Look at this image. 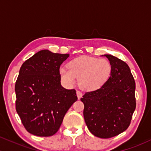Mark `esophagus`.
Listing matches in <instances>:
<instances>
[{"label":"esophagus","mask_w":151,"mask_h":151,"mask_svg":"<svg viewBox=\"0 0 151 151\" xmlns=\"http://www.w3.org/2000/svg\"><path fill=\"white\" fill-rule=\"evenodd\" d=\"M77 96L78 99H80L81 98V96H82V93H81V91H77Z\"/></svg>","instance_id":"1"}]
</instances>
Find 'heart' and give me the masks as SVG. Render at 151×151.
Segmentation results:
<instances>
[{
	"mask_svg": "<svg viewBox=\"0 0 151 151\" xmlns=\"http://www.w3.org/2000/svg\"><path fill=\"white\" fill-rule=\"evenodd\" d=\"M67 67L59 70L61 80L68 86L75 84L77 79L81 89L94 91L106 84L112 73V66L109 60L92 57L82 56L73 59Z\"/></svg>",
	"mask_w": 151,
	"mask_h": 151,
	"instance_id": "obj_1",
	"label": "heart"
}]
</instances>
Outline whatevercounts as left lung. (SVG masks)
Segmentation results:
<instances>
[{"instance_id": "left-lung-1", "label": "left lung", "mask_w": 151, "mask_h": 151, "mask_svg": "<svg viewBox=\"0 0 151 151\" xmlns=\"http://www.w3.org/2000/svg\"><path fill=\"white\" fill-rule=\"evenodd\" d=\"M111 64L112 73L101 89L84 93V118L93 136L109 138L128 129L136 109V84L125 62L104 55Z\"/></svg>"}]
</instances>
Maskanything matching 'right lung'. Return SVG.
<instances>
[{
	"label": "right lung",
	"instance_id": "add662e5",
	"mask_svg": "<svg viewBox=\"0 0 151 151\" xmlns=\"http://www.w3.org/2000/svg\"><path fill=\"white\" fill-rule=\"evenodd\" d=\"M69 54L40 50L22 64L15 86V107L25 129L37 136L58 132L77 100L74 89L61 85L59 70Z\"/></svg>",
	"mask_w": 151,
	"mask_h": 151
}]
</instances>
